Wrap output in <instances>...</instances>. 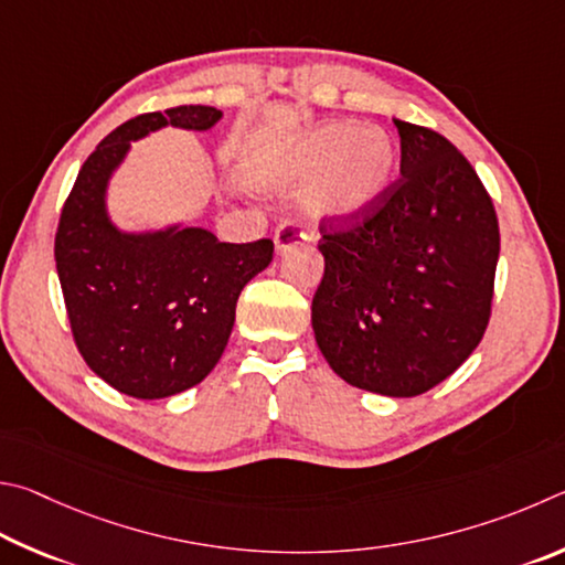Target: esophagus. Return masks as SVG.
<instances>
[{"mask_svg":"<svg viewBox=\"0 0 565 565\" xmlns=\"http://www.w3.org/2000/svg\"><path fill=\"white\" fill-rule=\"evenodd\" d=\"M305 241V233L300 231L298 223H282L277 225L275 231V253L277 255H285L292 247H298Z\"/></svg>","mask_w":565,"mask_h":565,"instance_id":"obj_1","label":"esophagus"}]
</instances>
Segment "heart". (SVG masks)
Listing matches in <instances>:
<instances>
[{
  "label": "heart",
  "mask_w": 565,
  "mask_h": 565,
  "mask_svg": "<svg viewBox=\"0 0 565 565\" xmlns=\"http://www.w3.org/2000/svg\"><path fill=\"white\" fill-rule=\"evenodd\" d=\"M399 171V148L382 128L324 121L295 138L265 166L277 191L305 194L315 225H354L374 213Z\"/></svg>",
  "instance_id": "heart-1"
}]
</instances>
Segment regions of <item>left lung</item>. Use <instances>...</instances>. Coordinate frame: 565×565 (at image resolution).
Returning <instances> with one entry per match:
<instances>
[{"label":"left lung","mask_w":565,"mask_h":565,"mask_svg":"<svg viewBox=\"0 0 565 565\" xmlns=\"http://www.w3.org/2000/svg\"><path fill=\"white\" fill-rule=\"evenodd\" d=\"M402 181L364 223L322 225L312 330L338 377L417 397L457 372L489 324L499 223L477 171L447 138L394 118Z\"/></svg>","instance_id":"8db88e82"}]
</instances>
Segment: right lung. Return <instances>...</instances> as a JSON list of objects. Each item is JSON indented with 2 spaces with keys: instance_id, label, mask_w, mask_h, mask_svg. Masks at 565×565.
Wrapping results in <instances>:
<instances>
[{
  "instance_id": "right-lung-1",
  "label": "right lung",
  "mask_w": 565,
  "mask_h": 565,
  "mask_svg": "<svg viewBox=\"0 0 565 565\" xmlns=\"http://www.w3.org/2000/svg\"><path fill=\"white\" fill-rule=\"evenodd\" d=\"M213 106L141 114L86 158L58 221L54 257L68 322L88 367L136 399H166L201 384L233 332L237 295L273 260V241L221 243L183 221L126 231L108 188L131 143L161 128L205 134Z\"/></svg>"
}]
</instances>
